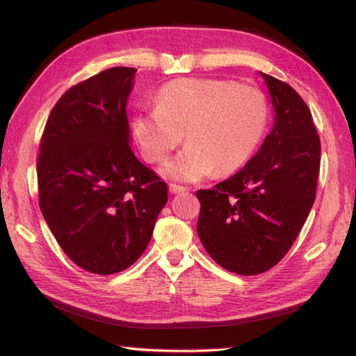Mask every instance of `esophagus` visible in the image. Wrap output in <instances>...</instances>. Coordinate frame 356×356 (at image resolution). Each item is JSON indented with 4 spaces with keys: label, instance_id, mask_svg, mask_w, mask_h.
I'll use <instances>...</instances> for the list:
<instances>
[{
    "label": "esophagus",
    "instance_id": "esophagus-1",
    "mask_svg": "<svg viewBox=\"0 0 356 356\" xmlns=\"http://www.w3.org/2000/svg\"><path fill=\"white\" fill-rule=\"evenodd\" d=\"M184 191H186L185 186H180V185H176V184H170V193L180 194V193H184Z\"/></svg>",
    "mask_w": 356,
    "mask_h": 356
}]
</instances>
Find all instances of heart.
Returning <instances> with one entry per match:
<instances>
[{
    "label": "heart",
    "instance_id": "obj_1",
    "mask_svg": "<svg viewBox=\"0 0 356 356\" xmlns=\"http://www.w3.org/2000/svg\"><path fill=\"white\" fill-rule=\"evenodd\" d=\"M268 120L264 96L232 81H172L156 96V108L138 111L131 130L151 163L165 161L184 140L188 145L162 166L166 177L197 182L216 171L241 168L263 138Z\"/></svg>",
    "mask_w": 356,
    "mask_h": 356
}]
</instances>
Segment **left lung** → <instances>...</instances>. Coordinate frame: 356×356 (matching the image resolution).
I'll list each match as a JSON object with an SVG mask.
<instances>
[{
    "mask_svg": "<svg viewBox=\"0 0 356 356\" xmlns=\"http://www.w3.org/2000/svg\"><path fill=\"white\" fill-rule=\"evenodd\" d=\"M274 107L261 148L232 177L197 191V234L226 270L257 275L289 251L315 202L321 145L311 110L286 82L260 72Z\"/></svg>",
    "mask_w": 356,
    "mask_h": 356,
    "instance_id": "1",
    "label": "left lung"
}]
</instances>
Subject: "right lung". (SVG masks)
Wrapping results in <instances>:
<instances>
[{"label":"right lung","mask_w":356,"mask_h":356,"mask_svg":"<svg viewBox=\"0 0 356 356\" xmlns=\"http://www.w3.org/2000/svg\"><path fill=\"white\" fill-rule=\"evenodd\" d=\"M136 69L113 67L61 96L45 124L40 208L79 268L110 275L145 251L168 186L130 148L127 99Z\"/></svg>","instance_id":"1"}]
</instances>
